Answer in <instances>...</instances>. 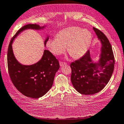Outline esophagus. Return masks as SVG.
Segmentation results:
<instances>
[{
    "mask_svg": "<svg viewBox=\"0 0 124 124\" xmlns=\"http://www.w3.org/2000/svg\"><path fill=\"white\" fill-rule=\"evenodd\" d=\"M60 65L61 67L64 66V65H67V63L65 62H60Z\"/></svg>",
    "mask_w": 124,
    "mask_h": 124,
    "instance_id": "obj_1",
    "label": "esophagus"
}]
</instances>
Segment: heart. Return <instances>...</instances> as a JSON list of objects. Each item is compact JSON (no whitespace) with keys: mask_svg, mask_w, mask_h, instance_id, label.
I'll list each match as a JSON object with an SVG mask.
<instances>
[{"mask_svg":"<svg viewBox=\"0 0 124 124\" xmlns=\"http://www.w3.org/2000/svg\"><path fill=\"white\" fill-rule=\"evenodd\" d=\"M92 35L88 30L78 27H71L60 31L56 38L50 39L47 46L52 54L59 56L68 53L74 59H78L85 54L90 44Z\"/></svg>","mask_w":124,"mask_h":124,"instance_id":"1","label":"heart"}]
</instances>
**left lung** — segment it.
Here are the masks:
<instances>
[{
  "mask_svg": "<svg viewBox=\"0 0 124 124\" xmlns=\"http://www.w3.org/2000/svg\"><path fill=\"white\" fill-rule=\"evenodd\" d=\"M93 29L101 44L98 62H93L88 50L83 57L70 64L71 83L79 93L85 95L103 89L112 76L115 66L112 48L107 37L98 29Z\"/></svg>",
  "mask_w": 124,
  "mask_h": 124,
  "instance_id": "obj_1",
  "label": "left lung"
}]
</instances>
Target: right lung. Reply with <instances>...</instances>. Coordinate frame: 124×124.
I'll use <instances>...</instances> for the list:
<instances>
[{
	"mask_svg": "<svg viewBox=\"0 0 124 124\" xmlns=\"http://www.w3.org/2000/svg\"><path fill=\"white\" fill-rule=\"evenodd\" d=\"M46 26L36 24H28L20 28L9 43L7 52V65L9 75L14 86L24 96L39 98L44 96L52 88L56 72L60 64L56 57L49 50H45L41 59L36 63L26 65L19 63L14 56L12 43L17 35L28 29L40 30ZM49 39L47 36L45 46Z\"/></svg>",
	"mask_w": 124,
	"mask_h": 124,
	"instance_id": "right-lung-1",
	"label": "right lung"
}]
</instances>
